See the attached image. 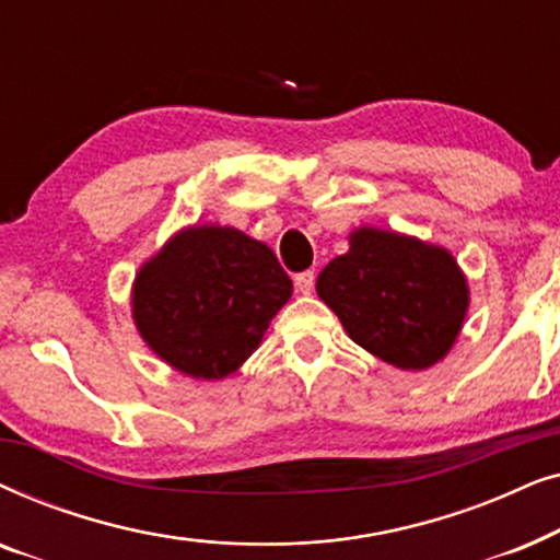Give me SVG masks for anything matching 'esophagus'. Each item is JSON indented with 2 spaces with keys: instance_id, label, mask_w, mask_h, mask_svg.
<instances>
[{
  "instance_id": "obj_1",
  "label": "esophagus",
  "mask_w": 560,
  "mask_h": 560,
  "mask_svg": "<svg viewBox=\"0 0 560 560\" xmlns=\"http://www.w3.org/2000/svg\"><path fill=\"white\" fill-rule=\"evenodd\" d=\"M313 282H316V275H313L311 270L295 275V288H298V293L308 295L311 290H313Z\"/></svg>"
}]
</instances>
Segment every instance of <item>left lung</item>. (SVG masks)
I'll list each match as a JSON object with an SVG mask.
<instances>
[{
    "mask_svg": "<svg viewBox=\"0 0 560 560\" xmlns=\"http://www.w3.org/2000/svg\"><path fill=\"white\" fill-rule=\"evenodd\" d=\"M316 280L347 334L374 357L425 370L446 357L462 331L469 290L446 249L380 229L351 234Z\"/></svg>",
    "mask_w": 560,
    "mask_h": 560,
    "instance_id": "1",
    "label": "left lung"
}]
</instances>
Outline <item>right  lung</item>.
<instances>
[{"label":"right lung","instance_id":"right-lung-1","mask_svg":"<svg viewBox=\"0 0 560 560\" xmlns=\"http://www.w3.org/2000/svg\"><path fill=\"white\" fill-rule=\"evenodd\" d=\"M290 293L293 280L267 244L229 226H194L142 267L132 311L160 359L221 380L259 347Z\"/></svg>","mask_w":560,"mask_h":560}]
</instances>
